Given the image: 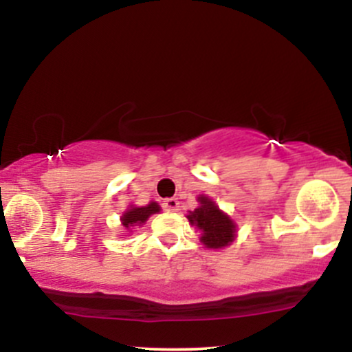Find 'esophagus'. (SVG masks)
<instances>
[{"mask_svg":"<svg viewBox=\"0 0 352 352\" xmlns=\"http://www.w3.org/2000/svg\"><path fill=\"white\" fill-rule=\"evenodd\" d=\"M179 200L177 199H167L164 201V210H167V212H177L179 210Z\"/></svg>","mask_w":352,"mask_h":352,"instance_id":"esophagus-1","label":"esophagus"}]
</instances>
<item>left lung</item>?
Segmentation results:
<instances>
[{
	"label": "left lung",
	"mask_w": 352,
	"mask_h": 352,
	"mask_svg": "<svg viewBox=\"0 0 352 352\" xmlns=\"http://www.w3.org/2000/svg\"><path fill=\"white\" fill-rule=\"evenodd\" d=\"M199 207L188 212L192 227L200 230V241L205 248L221 250L232 245L236 238V223L207 195H199Z\"/></svg>",
	"instance_id": "8db88e82"
}]
</instances>
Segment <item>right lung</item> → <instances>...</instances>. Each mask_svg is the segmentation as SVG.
<instances>
[{"label":"right lung","mask_w":352,"mask_h":352,"mask_svg":"<svg viewBox=\"0 0 352 352\" xmlns=\"http://www.w3.org/2000/svg\"><path fill=\"white\" fill-rule=\"evenodd\" d=\"M160 212V205L157 201H151V204L144 205V207H135V205H129L120 217V225L125 232H132V228L142 227L145 221L151 218L153 213Z\"/></svg>","instance_id":"add662e5"}]
</instances>
